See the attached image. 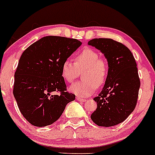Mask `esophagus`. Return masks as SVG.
<instances>
[{"instance_id": "1", "label": "esophagus", "mask_w": 155, "mask_h": 155, "mask_svg": "<svg viewBox=\"0 0 155 155\" xmlns=\"http://www.w3.org/2000/svg\"><path fill=\"white\" fill-rule=\"evenodd\" d=\"M76 100H77L78 101H80V102H86V99L80 98L79 97H76Z\"/></svg>"}]
</instances>
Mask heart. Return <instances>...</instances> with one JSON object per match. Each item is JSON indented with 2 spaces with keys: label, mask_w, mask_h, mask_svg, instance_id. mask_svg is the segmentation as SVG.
Instances as JSON below:
<instances>
[{
  "label": "heart",
  "mask_w": 155,
  "mask_h": 155,
  "mask_svg": "<svg viewBox=\"0 0 155 155\" xmlns=\"http://www.w3.org/2000/svg\"><path fill=\"white\" fill-rule=\"evenodd\" d=\"M98 52L91 48H85L74 57V63L64 61L61 66V75L68 83H72L83 72V81L73 83L69 91L78 97L91 95L97 87L105 82L108 74V64L105 59L100 58Z\"/></svg>",
  "instance_id": "heart-1"
}]
</instances>
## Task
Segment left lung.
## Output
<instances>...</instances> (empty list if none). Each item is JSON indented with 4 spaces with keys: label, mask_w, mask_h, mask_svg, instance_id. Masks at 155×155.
<instances>
[{
    "label": "left lung",
    "mask_w": 155,
    "mask_h": 155,
    "mask_svg": "<svg viewBox=\"0 0 155 155\" xmlns=\"http://www.w3.org/2000/svg\"><path fill=\"white\" fill-rule=\"evenodd\" d=\"M103 53L108 64V74L98 97L91 119L100 127L123 122L136 106L140 83L137 64L125 45L112 39H93L88 43Z\"/></svg>",
    "instance_id": "8db88e82"
}]
</instances>
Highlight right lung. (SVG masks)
Returning <instances> with one entry per match:
<instances>
[{
    "mask_svg": "<svg viewBox=\"0 0 155 155\" xmlns=\"http://www.w3.org/2000/svg\"><path fill=\"white\" fill-rule=\"evenodd\" d=\"M81 44L76 39L48 36L22 53L15 73L13 94L30 124L40 127L52 124L74 100L75 95L67 91L61 66Z\"/></svg>",
    "mask_w": 155,
    "mask_h": 155,
    "instance_id": "1",
    "label": "right lung"
}]
</instances>
